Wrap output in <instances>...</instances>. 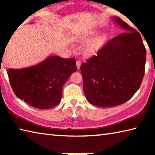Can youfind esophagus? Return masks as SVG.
I'll return each mask as SVG.
<instances>
[{"instance_id": "obj_1", "label": "esophagus", "mask_w": 155, "mask_h": 155, "mask_svg": "<svg viewBox=\"0 0 155 155\" xmlns=\"http://www.w3.org/2000/svg\"><path fill=\"white\" fill-rule=\"evenodd\" d=\"M76 66H77L78 69H80L81 66V61L80 60H77V61H76Z\"/></svg>"}]
</instances>
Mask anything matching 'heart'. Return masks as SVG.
I'll list each match as a JSON object with an SVG mask.
<instances>
[{
	"mask_svg": "<svg viewBox=\"0 0 155 155\" xmlns=\"http://www.w3.org/2000/svg\"><path fill=\"white\" fill-rule=\"evenodd\" d=\"M97 35L96 31H92V32H88L87 34L82 37L81 39V41L82 43H86L89 41L90 40L93 39ZM107 40V36L104 34H101L98 36L94 38L92 41H90L88 44L84 49V55L89 57L94 55L96 54L100 49L101 48L102 46H103L104 43Z\"/></svg>",
	"mask_w": 155,
	"mask_h": 155,
	"instance_id": "obj_1",
	"label": "heart"
}]
</instances>
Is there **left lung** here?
I'll return each instance as SVG.
<instances>
[{"instance_id": "left-lung-1", "label": "left lung", "mask_w": 155, "mask_h": 155, "mask_svg": "<svg viewBox=\"0 0 155 155\" xmlns=\"http://www.w3.org/2000/svg\"><path fill=\"white\" fill-rule=\"evenodd\" d=\"M112 18L125 32L109 41L80 66L86 98L101 107L129 101L145 73L146 50L141 35L120 18Z\"/></svg>"}]
</instances>
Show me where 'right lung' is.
<instances>
[{
  "label": "right lung",
  "instance_id": "obj_1",
  "mask_svg": "<svg viewBox=\"0 0 155 155\" xmlns=\"http://www.w3.org/2000/svg\"><path fill=\"white\" fill-rule=\"evenodd\" d=\"M77 71L75 58L50 55L36 65L7 71L11 87L18 98L38 109L54 107L60 102L62 87Z\"/></svg>",
  "mask_w": 155,
  "mask_h": 155
}]
</instances>
